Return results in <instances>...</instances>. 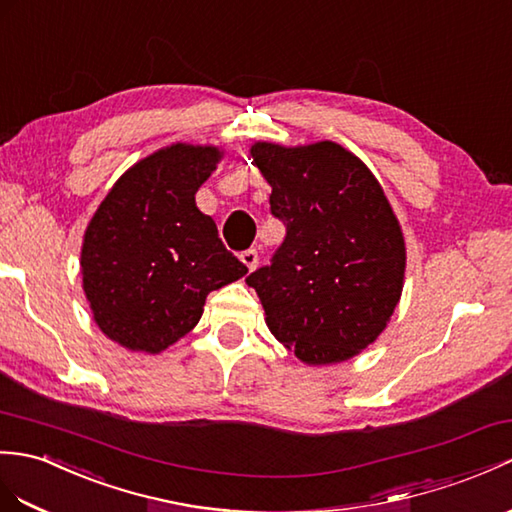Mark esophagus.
I'll return each mask as SVG.
<instances>
[{"mask_svg": "<svg viewBox=\"0 0 512 512\" xmlns=\"http://www.w3.org/2000/svg\"><path fill=\"white\" fill-rule=\"evenodd\" d=\"M240 259L244 261L248 270H255L257 264H259V255H257L255 248H248V251H244V253L240 255Z\"/></svg>", "mask_w": 512, "mask_h": 512, "instance_id": "34e87169", "label": "esophagus"}]
</instances>
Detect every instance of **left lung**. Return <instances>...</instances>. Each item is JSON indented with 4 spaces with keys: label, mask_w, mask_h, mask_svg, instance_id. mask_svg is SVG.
I'll return each instance as SVG.
<instances>
[{
    "label": "left lung",
    "mask_w": 512,
    "mask_h": 512,
    "mask_svg": "<svg viewBox=\"0 0 512 512\" xmlns=\"http://www.w3.org/2000/svg\"><path fill=\"white\" fill-rule=\"evenodd\" d=\"M251 154L272 187L270 213L285 237L246 283L296 358L349 360L382 334L403 288L406 246L384 189L334 141L257 144Z\"/></svg>",
    "instance_id": "obj_1"
}]
</instances>
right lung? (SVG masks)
Wrapping results in <instances>:
<instances>
[{"label":"right lung","mask_w":512,"mask_h":512,"mask_svg":"<svg viewBox=\"0 0 512 512\" xmlns=\"http://www.w3.org/2000/svg\"><path fill=\"white\" fill-rule=\"evenodd\" d=\"M211 146L176 144L133 165L95 211L82 244V288L111 340L159 353L202 316L207 294L248 268L194 194L216 170Z\"/></svg>","instance_id":"add662e5"}]
</instances>
